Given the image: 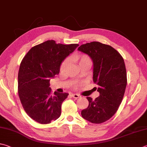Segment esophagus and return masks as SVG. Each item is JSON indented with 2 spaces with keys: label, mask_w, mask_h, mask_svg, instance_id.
<instances>
[{
  "label": "esophagus",
  "mask_w": 147,
  "mask_h": 147,
  "mask_svg": "<svg viewBox=\"0 0 147 147\" xmlns=\"http://www.w3.org/2000/svg\"><path fill=\"white\" fill-rule=\"evenodd\" d=\"M71 96L74 97V98H75V99H78V98H79V97H81L79 94H72Z\"/></svg>",
  "instance_id": "obj_1"
}]
</instances>
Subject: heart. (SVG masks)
Masks as SVG:
<instances>
[{
	"instance_id": "heart-1",
	"label": "heart",
	"mask_w": 147,
	"mask_h": 147,
	"mask_svg": "<svg viewBox=\"0 0 147 147\" xmlns=\"http://www.w3.org/2000/svg\"><path fill=\"white\" fill-rule=\"evenodd\" d=\"M74 61L78 63L79 64V67L81 66L84 65V64H90L91 65L92 61L90 58L89 57L85 55V54H79V55H76L74 57ZM69 63V59H66L63 61V63H61V65L60 67V71L61 72H64L65 71L67 66L68 65Z\"/></svg>"
}]
</instances>
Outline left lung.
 I'll return each mask as SVG.
<instances>
[{
    "mask_svg": "<svg viewBox=\"0 0 147 147\" xmlns=\"http://www.w3.org/2000/svg\"><path fill=\"white\" fill-rule=\"evenodd\" d=\"M78 50L87 54L93 61V81L98 87L99 96L81 111L84 119L99 124L110 119L117 112L127 84V71L122 56L109 45L99 42L82 45Z\"/></svg>",
    "mask_w": 147,
    "mask_h": 147,
    "instance_id": "1",
    "label": "left lung"
}]
</instances>
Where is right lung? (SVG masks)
<instances>
[{"label": "right lung", "mask_w": 147, "mask_h": 147, "mask_svg": "<svg viewBox=\"0 0 147 147\" xmlns=\"http://www.w3.org/2000/svg\"><path fill=\"white\" fill-rule=\"evenodd\" d=\"M50 40L33 46L23 58L18 74V92L23 109L40 124H48L60 117L61 105L68 93L51 95L50 81L57 76L63 61L78 48Z\"/></svg>", "instance_id": "1"}]
</instances>
